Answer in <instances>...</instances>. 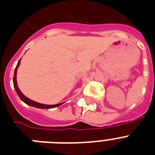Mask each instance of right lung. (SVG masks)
I'll list each match as a JSON object with an SVG mask.
<instances>
[{"instance_id": "right-lung-1", "label": "right lung", "mask_w": 155, "mask_h": 155, "mask_svg": "<svg viewBox=\"0 0 155 155\" xmlns=\"http://www.w3.org/2000/svg\"><path fill=\"white\" fill-rule=\"evenodd\" d=\"M20 61L21 59H19V61L17 63V66L15 69V73H14V77H13V84H14V87L15 88V91H16L17 94H18V96H19V98L21 99V100L24 102L25 104H26L27 105L32 106V107H38V108H41V109H49V108H53V107H57L61 105L62 104H55V105H46V104H39V103H37L35 101H33V100H30L27 97L23 95V94L21 92V91L19 90V88H18V85H17V81H16V73H17V69H18V67L20 64Z\"/></svg>"}]
</instances>
